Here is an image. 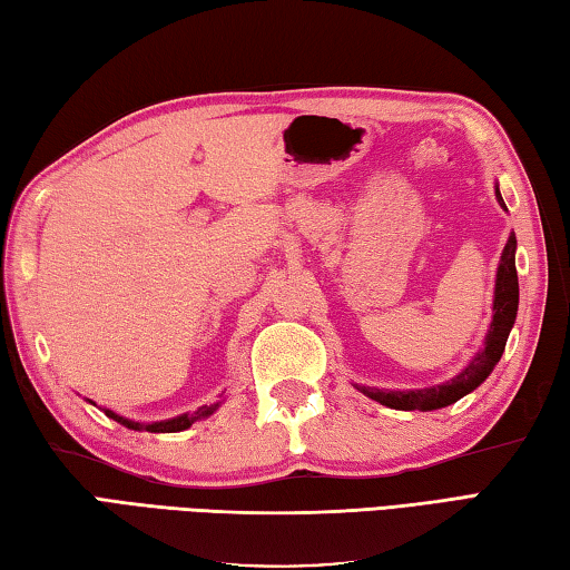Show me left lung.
Masks as SVG:
<instances>
[{
  "instance_id": "1",
  "label": "left lung",
  "mask_w": 570,
  "mask_h": 570,
  "mask_svg": "<svg viewBox=\"0 0 570 570\" xmlns=\"http://www.w3.org/2000/svg\"><path fill=\"white\" fill-rule=\"evenodd\" d=\"M497 200L501 203V208H507L503 203L499 186H497ZM519 313V275H517V235H509L507 248L501 253V263L497 271V289H493V320L491 327L487 332V342L484 350H479L474 354L464 370H461L456 377H452L444 384L436 386H424V390H377V386H357L362 394H367L370 400L380 402L390 410H402V412H432V410H442V406H449L459 402L461 396H466L469 392H474L476 386L484 382L489 374L497 367V362L501 360L503 347H507L509 332L517 322Z\"/></svg>"
}]
</instances>
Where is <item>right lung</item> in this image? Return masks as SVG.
I'll return each mask as SVG.
<instances>
[{
	"label": "right lung",
	"instance_id": "right-lung-1",
	"mask_svg": "<svg viewBox=\"0 0 570 570\" xmlns=\"http://www.w3.org/2000/svg\"><path fill=\"white\" fill-rule=\"evenodd\" d=\"M216 406L218 404H206V406H198L196 412L193 414H180V416H174V419H164V422H154V424H141V422H131V419H126V416H121V414H116V412H111V410H104V414L109 416V419H114V422H118V424H124V426H128V429H136V432H158V434H166V432H184V429H188L193 422H198V419H203V416H210L213 412H216Z\"/></svg>",
	"mask_w": 570,
	"mask_h": 570
}]
</instances>
